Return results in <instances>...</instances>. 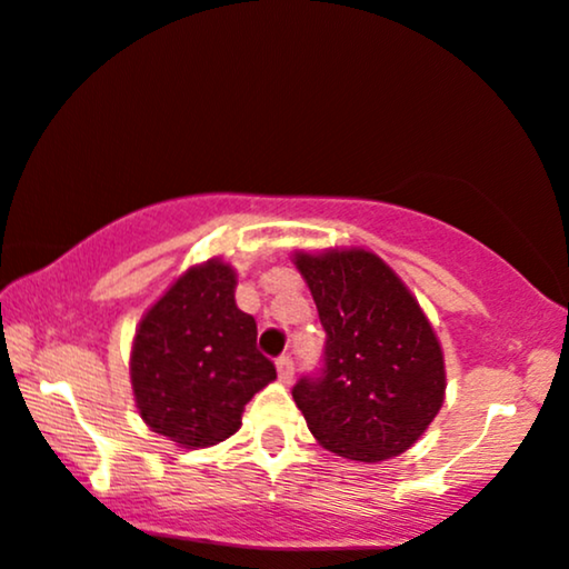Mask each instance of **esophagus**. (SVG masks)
<instances>
[{
    "mask_svg": "<svg viewBox=\"0 0 569 569\" xmlns=\"http://www.w3.org/2000/svg\"><path fill=\"white\" fill-rule=\"evenodd\" d=\"M276 366H278L280 381H283V385H291V379H293V358H291V355H280V358L276 360Z\"/></svg>",
    "mask_w": 569,
    "mask_h": 569,
    "instance_id": "34e87169",
    "label": "esophagus"
}]
</instances>
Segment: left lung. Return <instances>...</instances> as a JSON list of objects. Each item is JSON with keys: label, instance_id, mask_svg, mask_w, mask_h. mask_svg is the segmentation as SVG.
Wrapping results in <instances>:
<instances>
[{"label": "left lung", "instance_id": "8db88e82", "mask_svg": "<svg viewBox=\"0 0 569 569\" xmlns=\"http://www.w3.org/2000/svg\"><path fill=\"white\" fill-rule=\"evenodd\" d=\"M326 331L323 360L291 389L323 448L352 461L408 450L442 408L440 341L402 280L371 251L297 254Z\"/></svg>", "mask_w": 569, "mask_h": 569}]
</instances>
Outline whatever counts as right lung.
<instances>
[{"label":"right lung","mask_w":569,"mask_h":569,"mask_svg":"<svg viewBox=\"0 0 569 569\" xmlns=\"http://www.w3.org/2000/svg\"><path fill=\"white\" fill-rule=\"evenodd\" d=\"M236 272L193 267L150 307L132 347V389L153 432L209 448L241 427L246 402L276 379L257 350V320L238 310Z\"/></svg>","instance_id":"right-lung-1"}]
</instances>
